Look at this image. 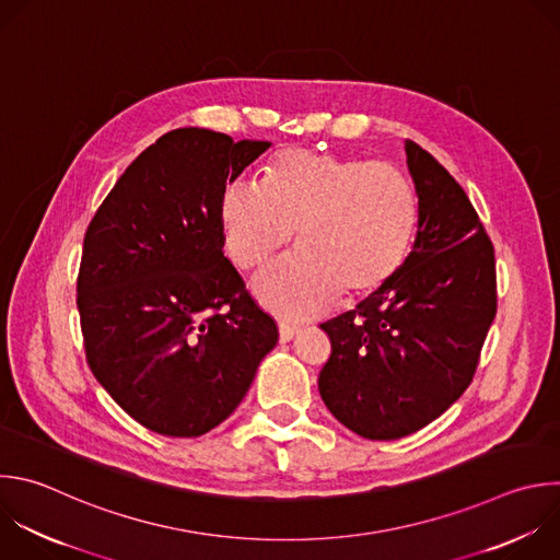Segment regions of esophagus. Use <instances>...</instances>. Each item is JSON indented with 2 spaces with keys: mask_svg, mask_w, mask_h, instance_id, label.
I'll return each mask as SVG.
<instances>
[{
  "mask_svg": "<svg viewBox=\"0 0 560 560\" xmlns=\"http://www.w3.org/2000/svg\"><path fill=\"white\" fill-rule=\"evenodd\" d=\"M301 331V325H296V323H279V338H281V342H288V340H292L296 334Z\"/></svg>",
  "mask_w": 560,
  "mask_h": 560,
  "instance_id": "34e87169",
  "label": "esophagus"
}]
</instances>
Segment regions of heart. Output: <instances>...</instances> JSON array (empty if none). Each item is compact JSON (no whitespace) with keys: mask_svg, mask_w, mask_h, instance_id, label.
<instances>
[{"mask_svg":"<svg viewBox=\"0 0 560 560\" xmlns=\"http://www.w3.org/2000/svg\"><path fill=\"white\" fill-rule=\"evenodd\" d=\"M418 215L413 184L396 166L303 149L277 155L266 184L237 179L222 198L226 253L242 270L266 261L296 231L301 250L253 281L259 301L283 316L383 288L411 250Z\"/></svg>","mask_w":560,"mask_h":560,"instance_id":"b5f03b06","label":"heart"}]
</instances>
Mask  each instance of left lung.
<instances>
[{
  "label": "left lung",
  "instance_id": "obj_1",
  "mask_svg": "<svg viewBox=\"0 0 560 560\" xmlns=\"http://www.w3.org/2000/svg\"><path fill=\"white\" fill-rule=\"evenodd\" d=\"M418 233L400 270L320 329L331 355L318 392L366 440H398L440 418L468 389L497 314L494 248L455 177L405 140Z\"/></svg>",
  "mask_w": 560,
  "mask_h": 560
}]
</instances>
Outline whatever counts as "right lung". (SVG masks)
Listing matches in <instances>:
<instances>
[{"label": "right lung", "instance_id": "right-lung-1", "mask_svg": "<svg viewBox=\"0 0 560 560\" xmlns=\"http://www.w3.org/2000/svg\"><path fill=\"white\" fill-rule=\"evenodd\" d=\"M266 149L173 129L125 168L88 226L77 281L88 364L153 433L222 424L279 340L222 250L226 184Z\"/></svg>", "mask_w": 560, "mask_h": 560}]
</instances>
